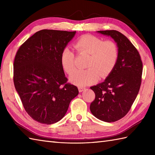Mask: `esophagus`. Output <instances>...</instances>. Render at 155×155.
Returning a JSON list of instances; mask_svg holds the SVG:
<instances>
[{"label":"esophagus","instance_id":"34e87169","mask_svg":"<svg viewBox=\"0 0 155 155\" xmlns=\"http://www.w3.org/2000/svg\"><path fill=\"white\" fill-rule=\"evenodd\" d=\"M85 90V88H83V87H78V91L80 92V93H81V92H83V91Z\"/></svg>","mask_w":155,"mask_h":155}]
</instances>
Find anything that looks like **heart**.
<instances>
[{
	"label": "heart",
	"instance_id": "1",
	"mask_svg": "<svg viewBox=\"0 0 155 155\" xmlns=\"http://www.w3.org/2000/svg\"><path fill=\"white\" fill-rule=\"evenodd\" d=\"M74 47L79 53L90 55L86 65L88 68L75 71L70 77L71 83L79 87L94 83L99 77H107L118 60V47L113 41H104L95 36L86 35L78 38L74 42ZM61 62L64 71L68 74L75 70L74 54L68 47L62 50Z\"/></svg>",
	"mask_w": 155,
	"mask_h": 155
}]
</instances>
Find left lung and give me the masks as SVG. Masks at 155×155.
Listing matches in <instances>:
<instances>
[{"instance_id": "obj_1", "label": "left lung", "mask_w": 155, "mask_h": 155, "mask_svg": "<svg viewBox=\"0 0 155 155\" xmlns=\"http://www.w3.org/2000/svg\"><path fill=\"white\" fill-rule=\"evenodd\" d=\"M97 32L113 39L118 47V57L104 82L91 87L95 93V99L90 110L98 119L111 123L124 117L136 99L141 84L143 62L137 48L120 32Z\"/></svg>"}]
</instances>
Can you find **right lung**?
<instances>
[{
  "instance_id": "right-lung-1",
  "label": "right lung",
  "mask_w": 155,
  "mask_h": 155,
  "mask_svg": "<svg viewBox=\"0 0 155 155\" xmlns=\"http://www.w3.org/2000/svg\"><path fill=\"white\" fill-rule=\"evenodd\" d=\"M76 34L57 30L39 31L16 52L14 84L25 110L36 121L51 124L64 117L78 90L67 83L61 55Z\"/></svg>"
}]
</instances>
